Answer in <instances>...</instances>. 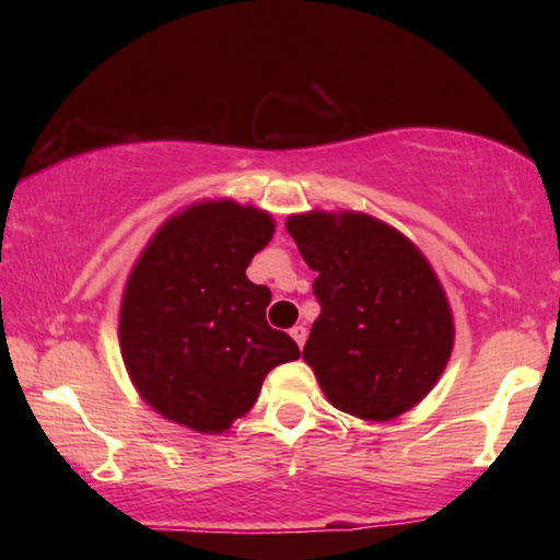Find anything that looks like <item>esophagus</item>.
Instances as JSON below:
<instances>
[{
	"instance_id": "34e87169",
	"label": "esophagus",
	"mask_w": 560,
	"mask_h": 560,
	"mask_svg": "<svg viewBox=\"0 0 560 560\" xmlns=\"http://www.w3.org/2000/svg\"><path fill=\"white\" fill-rule=\"evenodd\" d=\"M291 338L296 340L299 348H303V343H306V326H293L291 328Z\"/></svg>"
}]
</instances>
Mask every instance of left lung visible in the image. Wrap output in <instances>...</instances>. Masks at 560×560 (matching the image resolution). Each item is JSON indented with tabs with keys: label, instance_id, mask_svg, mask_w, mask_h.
Wrapping results in <instances>:
<instances>
[{
	"label": "left lung",
	"instance_id": "left-lung-1",
	"mask_svg": "<svg viewBox=\"0 0 560 560\" xmlns=\"http://www.w3.org/2000/svg\"><path fill=\"white\" fill-rule=\"evenodd\" d=\"M287 230L318 273L320 316L303 360L338 410L395 420L438 385L454 348L452 308L432 264L365 212L291 214Z\"/></svg>",
	"mask_w": 560,
	"mask_h": 560
}]
</instances>
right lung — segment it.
Listing matches in <instances>:
<instances>
[{
    "label": "right lung",
    "instance_id": "obj_1",
    "mask_svg": "<svg viewBox=\"0 0 560 560\" xmlns=\"http://www.w3.org/2000/svg\"><path fill=\"white\" fill-rule=\"evenodd\" d=\"M273 236L254 205L200 200L158 226L126 281L120 355L138 395L165 420L226 432L257 402L271 368L299 346L267 324L271 291L246 267Z\"/></svg>",
    "mask_w": 560,
    "mask_h": 560
}]
</instances>
